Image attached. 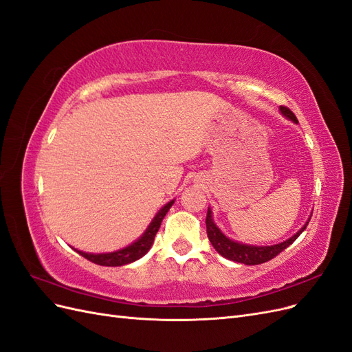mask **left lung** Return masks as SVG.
Instances as JSON below:
<instances>
[{"label":"left lung","mask_w":352,"mask_h":352,"mask_svg":"<svg viewBox=\"0 0 352 352\" xmlns=\"http://www.w3.org/2000/svg\"><path fill=\"white\" fill-rule=\"evenodd\" d=\"M280 111L285 117H287V119H291L294 123H298L295 114L289 109L280 105ZM310 219L307 220L305 225L300 230H298L292 238L286 239L280 243L270 245V247H255V245H247V243H241V242L229 239L226 235H223L221 230L216 226V223L212 221L210 208L207 211L206 225H207V236H208L212 247H214V250L221 255V257H225L232 261H236V263L247 264V265H255V264H263L265 261L274 258L276 255L280 254L285 248L289 247V245L305 230Z\"/></svg>","instance_id":"8db88e82"}]
</instances>
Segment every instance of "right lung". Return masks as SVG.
<instances>
[{
    "label": "right lung",
    "mask_w": 352,
    "mask_h": 352,
    "mask_svg": "<svg viewBox=\"0 0 352 352\" xmlns=\"http://www.w3.org/2000/svg\"><path fill=\"white\" fill-rule=\"evenodd\" d=\"M173 202L175 201L167 202V204L157 212L155 217L150 223V226H148V229L144 232V235L138 241H135L133 243H131L129 247H126L119 251H114V252H105V254H89V252H83V251H78V250L76 251L87 260H89L95 264H100V265H109V267L124 265V264H129V263L140 260L148 251H150L151 245L154 242V238L160 229V225H162V221H163L164 216L167 214L170 207L173 206Z\"/></svg>",
    "instance_id": "right-lung-1"
}]
</instances>
